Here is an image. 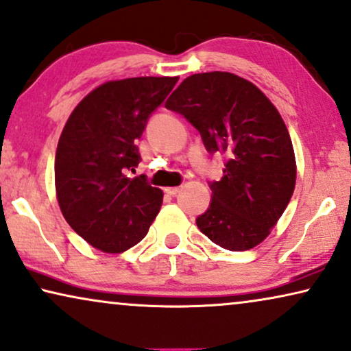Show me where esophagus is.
Returning <instances> with one entry per match:
<instances>
[{
	"label": "esophagus",
	"instance_id": "34e87169",
	"mask_svg": "<svg viewBox=\"0 0 351 351\" xmlns=\"http://www.w3.org/2000/svg\"><path fill=\"white\" fill-rule=\"evenodd\" d=\"M165 192H167V194H169V195H176L178 194V192H180V187H167V189H165Z\"/></svg>",
	"mask_w": 351,
	"mask_h": 351
}]
</instances>
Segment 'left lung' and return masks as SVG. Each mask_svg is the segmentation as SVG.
<instances>
[{"mask_svg":"<svg viewBox=\"0 0 351 351\" xmlns=\"http://www.w3.org/2000/svg\"><path fill=\"white\" fill-rule=\"evenodd\" d=\"M199 130L210 154H224L221 181L195 219L221 248L246 251L270 234L295 186L291 136L280 112L246 79L226 71L186 77L165 103Z\"/></svg>","mask_w":351,"mask_h":351,"instance_id":"left-lung-1","label":"left lung"}]
</instances>
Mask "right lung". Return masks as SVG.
<instances>
[{
    "instance_id": "right-lung-1",
    "label": "right lung",
    "mask_w": 351,
    "mask_h": 351,
    "mask_svg": "<svg viewBox=\"0 0 351 351\" xmlns=\"http://www.w3.org/2000/svg\"><path fill=\"white\" fill-rule=\"evenodd\" d=\"M178 77H128L101 84L66 121L56 154V189L71 229L93 248L124 253L145 239L162 191L145 175L136 140Z\"/></svg>"
}]
</instances>
